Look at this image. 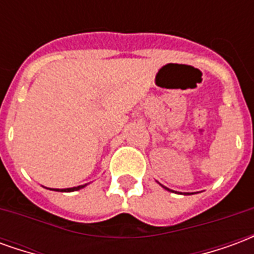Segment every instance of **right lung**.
<instances>
[{"label":"right lung","instance_id":"1","mask_svg":"<svg viewBox=\"0 0 254 254\" xmlns=\"http://www.w3.org/2000/svg\"><path fill=\"white\" fill-rule=\"evenodd\" d=\"M87 185V184H85ZM85 185H80V187H74V188H67V189H53V190H58V191H74V190H80L83 189Z\"/></svg>","mask_w":254,"mask_h":254}]
</instances>
